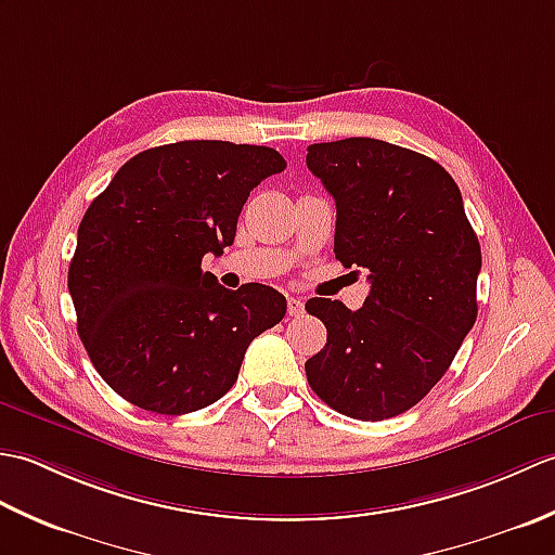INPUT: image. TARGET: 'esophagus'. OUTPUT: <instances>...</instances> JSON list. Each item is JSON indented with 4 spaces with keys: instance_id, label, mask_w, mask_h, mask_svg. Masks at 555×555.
Here are the masks:
<instances>
[{
    "instance_id": "34e87169",
    "label": "esophagus",
    "mask_w": 555,
    "mask_h": 555,
    "mask_svg": "<svg viewBox=\"0 0 555 555\" xmlns=\"http://www.w3.org/2000/svg\"><path fill=\"white\" fill-rule=\"evenodd\" d=\"M305 312V300L291 296L288 298V317H300Z\"/></svg>"
}]
</instances>
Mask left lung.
Masks as SVG:
<instances>
[{
  "label": "left lung",
  "instance_id": "1",
  "mask_svg": "<svg viewBox=\"0 0 555 555\" xmlns=\"http://www.w3.org/2000/svg\"><path fill=\"white\" fill-rule=\"evenodd\" d=\"M308 169L336 199V259L370 269L372 284L360 310L305 305L326 326L308 382L340 415L396 417L431 391L475 326L477 233L451 173L420 152L346 138L310 145Z\"/></svg>",
  "mask_w": 555,
  "mask_h": 555
}]
</instances>
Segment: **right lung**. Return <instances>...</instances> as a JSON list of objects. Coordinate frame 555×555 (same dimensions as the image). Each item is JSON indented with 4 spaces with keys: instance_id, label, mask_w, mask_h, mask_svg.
<instances>
[{
    "instance_id": "add662e5",
    "label": "right lung",
    "mask_w": 555,
    "mask_h": 555,
    "mask_svg": "<svg viewBox=\"0 0 555 555\" xmlns=\"http://www.w3.org/2000/svg\"><path fill=\"white\" fill-rule=\"evenodd\" d=\"M284 169L271 147L181 140L128 159L92 199L68 293L92 364L128 403L157 415L211 405L253 338L284 320L279 291H229L203 271L233 243L253 188Z\"/></svg>"
}]
</instances>
